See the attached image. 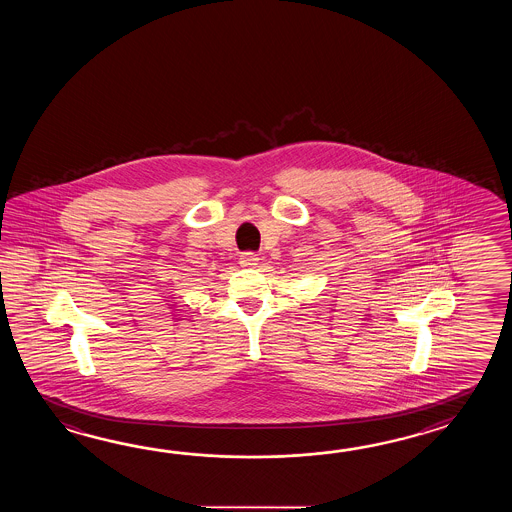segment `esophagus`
Wrapping results in <instances>:
<instances>
[{
  "instance_id": "34e87169",
  "label": "esophagus",
  "mask_w": 512,
  "mask_h": 512,
  "mask_svg": "<svg viewBox=\"0 0 512 512\" xmlns=\"http://www.w3.org/2000/svg\"><path fill=\"white\" fill-rule=\"evenodd\" d=\"M241 267H247V269H254L256 265H258V254H254V252H243L240 258Z\"/></svg>"
}]
</instances>
